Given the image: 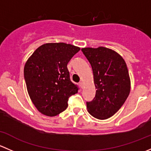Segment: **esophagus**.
<instances>
[{
	"instance_id": "obj_1",
	"label": "esophagus",
	"mask_w": 151,
	"mask_h": 151,
	"mask_svg": "<svg viewBox=\"0 0 151 151\" xmlns=\"http://www.w3.org/2000/svg\"><path fill=\"white\" fill-rule=\"evenodd\" d=\"M79 84H80V86L81 87V88H83V86H84V84H83V82H80V83H79Z\"/></svg>"
}]
</instances>
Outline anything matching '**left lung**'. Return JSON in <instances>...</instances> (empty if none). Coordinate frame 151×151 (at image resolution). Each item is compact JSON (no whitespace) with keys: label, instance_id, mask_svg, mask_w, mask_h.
Segmentation results:
<instances>
[{"label":"left lung","instance_id":"left-lung-1","mask_svg":"<svg viewBox=\"0 0 151 151\" xmlns=\"http://www.w3.org/2000/svg\"><path fill=\"white\" fill-rule=\"evenodd\" d=\"M82 51L92 67L96 89L93 100L87 102V109L94 118L107 119L119 110L130 93L126 63L118 52L106 47H85Z\"/></svg>","mask_w":151,"mask_h":151}]
</instances>
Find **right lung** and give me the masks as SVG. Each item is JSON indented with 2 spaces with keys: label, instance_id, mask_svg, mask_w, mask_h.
<instances>
[{
  "label": "right lung",
  "instance_id": "add662e5",
  "mask_svg": "<svg viewBox=\"0 0 151 151\" xmlns=\"http://www.w3.org/2000/svg\"><path fill=\"white\" fill-rule=\"evenodd\" d=\"M80 50L63 42L47 43L38 47L25 63L24 77L29 96L43 115L60 114L68 106V98L78 92L70 80L67 64Z\"/></svg>",
  "mask_w": 151,
  "mask_h": 151
}]
</instances>
